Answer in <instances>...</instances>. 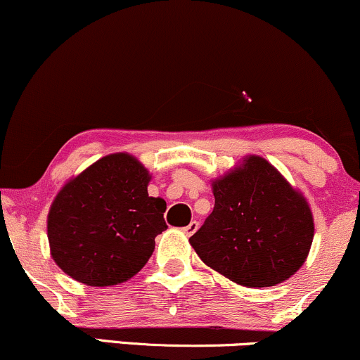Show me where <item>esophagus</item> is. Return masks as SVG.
Returning a JSON list of instances; mask_svg holds the SVG:
<instances>
[{
  "instance_id": "esophagus-1",
  "label": "esophagus",
  "mask_w": 360,
  "mask_h": 360,
  "mask_svg": "<svg viewBox=\"0 0 360 360\" xmlns=\"http://www.w3.org/2000/svg\"><path fill=\"white\" fill-rule=\"evenodd\" d=\"M198 226H200V223H198L196 220H194V221L189 223V225H186L183 230H184V233H186V235H193V233L196 232V230H198Z\"/></svg>"
}]
</instances>
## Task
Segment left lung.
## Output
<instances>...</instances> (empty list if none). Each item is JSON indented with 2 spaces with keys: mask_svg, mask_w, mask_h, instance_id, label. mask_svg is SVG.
Listing matches in <instances>:
<instances>
[{
  "mask_svg": "<svg viewBox=\"0 0 360 360\" xmlns=\"http://www.w3.org/2000/svg\"><path fill=\"white\" fill-rule=\"evenodd\" d=\"M214 206L189 238L206 266L247 288L276 286L303 266L313 242L304 198L257 155L213 183Z\"/></svg>",
  "mask_w": 360,
  "mask_h": 360,
  "instance_id": "8db88e82",
  "label": "left lung"
}]
</instances>
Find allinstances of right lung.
Returning a JSON list of instances; mask_svg holds the SVG:
<instances>
[{
  "label": "right lung",
  "instance_id": "1",
  "mask_svg": "<svg viewBox=\"0 0 360 360\" xmlns=\"http://www.w3.org/2000/svg\"><path fill=\"white\" fill-rule=\"evenodd\" d=\"M147 169L128 154H111L69 181L49 212L52 257L88 286H113L150 259L167 229L166 201L147 193Z\"/></svg>",
  "mask_w": 360,
  "mask_h": 360
}]
</instances>
